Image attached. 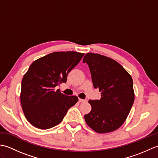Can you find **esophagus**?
Segmentation results:
<instances>
[{"label":"esophagus","mask_w":158,"mask_h":158,"mask_svg":"<svg viewBox=\"0 0 158 158\" xmlns=\"http://www.w3.org/2000/svg\"><path fill=\"white\" fill-rule=\"evenodd\" d=\"M79 102H85V100H83V99H81V98H79Z\"/></svg>","instance_id":"esophagus-1"}]
</instances>
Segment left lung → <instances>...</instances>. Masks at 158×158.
Returning <instances> with one entry per match:
<instances>
[{
    "instance_id": "obj_1",
    "label": "left lung",
    "mask_w": 158,
    "mask_h": 158,
    "mask_svg": "<svg viewBox=\"0 0 158 158\" xmlns=\"http://www.w3.org/2000/svg\"><path fill=\"white\" fill-rule=\"evenodd\" d=\"M83 62L101 92L100 100L88 101L92 109L84 115L86 123L97 133L113 132L125 122L135 101L132 77L115 60L98 53H87Z\"/></svg>"
}]
</instances>
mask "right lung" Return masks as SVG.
<instances>
[{
  "instance_id": "right-lung-1",
  "label": "right lung",
  "mask_w": 158,
  "mask_h": 158,
  "mask_svg": "<svg viewBox=\"0 0 158 158\" xmlns=\"http://www.w3.org/2000/svg\"><path fill=\"white\" fill-rule=\"evenodd\" d=\"M84 53L56 52L33 62L22 81L20 101L26 119L39 129L58 125L70 107L78 102L76 96H66L55 88L66 83L67 75Z\"/></svg>"
}]
</instances>
